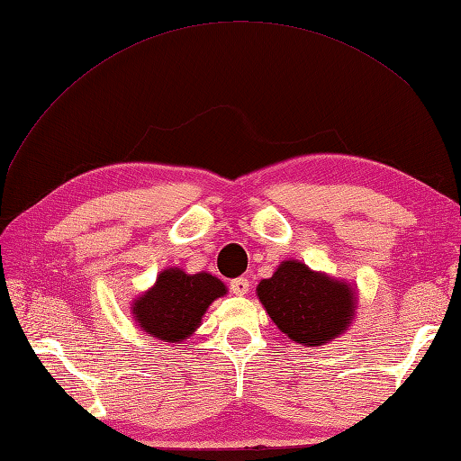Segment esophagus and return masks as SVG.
Listing matches in <instances>:
<instances>
[{
    "mask_svg": "<svg viewBox=\"0 0 461 461\" xmlns=\"http://www.w3.org/2000/svg\"><path fill=\"white\" fill-rule=\"evenodd\" d=\"M248 290H249V281H248V278L240 276V278H234V281H230V292H232V294L246 296Z\"/></svg>",
    "mask_w": 461,
    "mask_h": 461,
    "instance_id": "obj_1",
    "label": "esophagus"
}]
</instances>
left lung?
<instances>
[{
    "label": "left lung",
    "instance_id": "8db88e82",
    "mask_svg": "<svg viewBox=\"0 0 461 461\" xmlns=\"http://www.w3.org/2000/svg\"><path fill=\"white\" fill-rule=\"evenodd\" d=\"M256 294L278 330L296 344L317 348L350 329L357 290L348 281L313 271L298 259H285Z\"/></svg>",
    "mask_w": 461,
    "mask_h": 461
}]
</instances>
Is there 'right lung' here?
Masks as SVG:
<instances>
[{
    "mask_svg": "<svg viewBox=\"0 0 461 461\" xmlns=\"http://www.w3.org/2000/svg\"><path fill=\"white\" fill-rule=\"evenodd\" d=\"M225 294V283L213 275L205 271L190 275L180 267H167L153 286L132 300L131 313L149 337L180 344L198 330L209 305Z\"/></svg>",
    "mask_w": 461,
    "mask_h": 461,
    "instance_id": "1",
    "label": "right lung"
}]
</instances>
